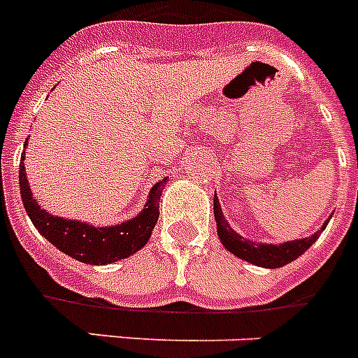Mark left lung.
I'll return each instance as SVG.
<instances>
[{
  "mask_svg": "<svg viewBox=\"0 0 358 358\" xmlns=\"http://www.w3.org/2000/svg\"><path fill=\"white\" fill-rule=\"evenodd\" d=\"M213 213L215 220H217V231H219L222 245L241 259L257 264V266H266V268H280L283 264H289L290 261H294L296 257H300L305 250L318 239L322 229H325V226H327V220H325L320 231H316L313 237L290 241V243H283V245H261V243H254V241H246L245 237H241L229 228L224 215H222L217 194H215L213 200Z\"/></svg>",
  "mask_w": 358,
  "mask_h": 358,
  "instance_id": "obj_1",
  "label": "left lung"
}]
</instances>
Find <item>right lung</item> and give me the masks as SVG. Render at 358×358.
Returning <instances> with one entry per match:
<instances>
[{"label": "right lung", "instance_id": "1", "mask_svg": "<svg viewBox=\"0 0 358 358\" xmlns=\"http://www.w3.org/2000/svg\"><path fill=\"white\" fill-rule=\"evenodd\" d=\"M27 145V141H25ZM167 178L154 185L149 193V202L138 217L129 222L110 228H94L78 220H68L49 215L45 209L36 204L31 189H29L25 165L20 164V191L22 202L25 206L29 219L33 220L36 229L64 254L71 255L73 259L88 264H106L124 259L143 248L152 234L156 220L159 217V196Z\"/></svg>", "mask_w": 358, "mask_h": 358}]
</instances>
